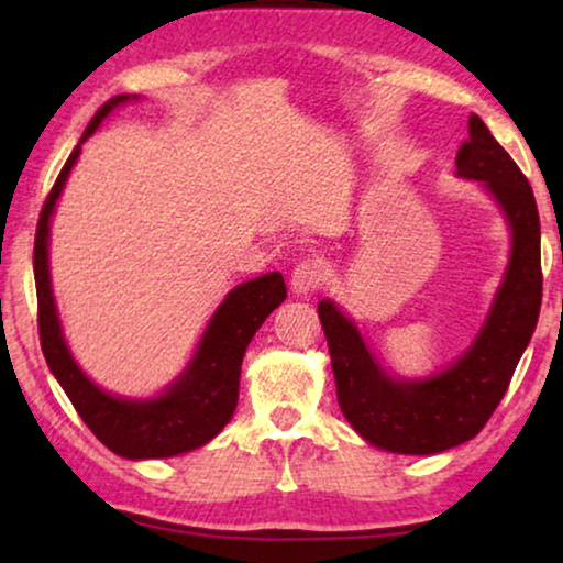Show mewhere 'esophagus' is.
I'll list each match as a JSON object with an SVG mask.
<instances>
[{
    "instance_id": "esophagus-1",
    "label": "esophagus",
    "mask_w": 563,
    "mask_h": 563,
    "mask_svg": "<svg viewBox=\"0 0 563 563\" xmlns=\"http://www.w3.org/2000/svg\"><path fill=\"white\" fill-rule=\"evenodd\" d=\"M322 279H325V266H322L320 258H307L291 272V287H295L297 295L314 291Z\"/></svg>"
}]
</instances>
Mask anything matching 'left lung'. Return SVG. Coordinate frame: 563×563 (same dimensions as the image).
<instances>
[{
    "label": "left lung",
    "mask_w": 563,
    "mask_h": 563,
    "mask_svg": "<svg viewBox=\"0 0 563 563\" xmlns=\"http://www.w3.org/2000/svg\"><path fill=\"white\" fill-rule=\"evenodd\" d=\"M456 168L459 176L487 184L512 230L505 284L487 325L456 364L426 382L389 379L368 356L353 322L333 302L318 305L345 420L368 443L395 453H438L479 433L510 387L541 312V222L533 189L476 114L468 118Z\"/></svg>",
    "instance_id": "8db88e82"
}]
</instances>
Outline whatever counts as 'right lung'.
<instances>
[{"label":"right lung","mask_w":563,"mask_h":563,"mask_svg":"<svg viewBox=\"0 0 563 563\" xmlns=\"http://www.w3.org/2000/svg\"><path fill=\"white\" fill-rule=\"evenodd\" d=\"M125 99L128 95L107 99L84 130L81 143L95 133L104 114H110L112 107L122 104ZM81 143L71 151L56 184L45 197L35 230L33 268L37 291V333H41L43 356L71 399L76 412L87 422V428L118 456L166 459L199 449V445L212 441L233 418L238 387H241L243 353L261 322L287 297L284 276L279 272L264 274L230 291L207 325L189 368L166 395L148 399V402H130V399H118L95 387L81 374V368L74 364L64 335H60L48 276V220L60 189H64L66 176L71 172L74 161L79 158Z\"/></svg>","instance_id":"add662e5"}]
</instances>
